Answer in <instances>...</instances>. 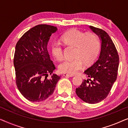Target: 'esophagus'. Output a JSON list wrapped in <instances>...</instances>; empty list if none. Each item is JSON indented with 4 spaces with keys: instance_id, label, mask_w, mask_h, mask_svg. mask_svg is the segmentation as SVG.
Here are the masks:
<instances>
[{
    "instance_id": "obj_1",
    "label": "esophagus",
    "mask_w": 128,
    "mask_h": 128,
    "mask_svg": "<svg viewBox=\"0 0 128 128\" xmlns=\"http://www.w3.org/2000/svg\"><path fill=\"white\" fill-rule=\"evenodd\" d=\"M64 76L65 77H73L74 76V74H68V73H64Z\"/></svg>"
}]
</instances>
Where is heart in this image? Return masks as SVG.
I'll return each mask as SVG.
<instances>
[{"label":"heart","mask_w":128,"mask_h":128,"mask_svg":"<svg viewBox=\"0 0 128 128\" xmlns=\"http://www.w3.org/2000/svg\"><path fill=\"white\" fill-rule=\"evenodd\" d=\"M62 40L64 45L74 47V58L65 59L59 64V70L63 73L74 74L82 69L83 62L90 64L98 54L100 42L98 36L94 33L85 34L78 30L73 29L64 33ZM52 53L56 60H62L64 58L62 44L59 42L53 43Z\"/></svg>","instance_id":"heart-1"}]
</instances>
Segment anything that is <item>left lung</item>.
I'll return each mask as SVG.
<instances>
[{"mask_svg":"<svg viewBox=\"0 0 128 128\" xmlns=\"http://www.w3.org/2000/svg\"><path fill=\"white\" fill-rule=\"evenodd\" d=\"M101 41V52L98 60L84 73L88 76L76 89L77 96L88 104H96L106 98L116 79L119 55L114 44L106 31L90 26Z\"/></svg>","mask_w":128,"mask_h":128,"instance_id":"1","label":"left lung"}]
</instances>
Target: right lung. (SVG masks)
<instances>
[{"label":"right lung","mask_w":128,"mask_h":128,"mask_svg":"<svg viewBox=\"0 0 128 128\" xmlns=\"http://www.w3.org/2000/svg\"><path fill=\"white\" fill-rule=\"evenodd\" d=\"M56 27L40 24L29 30L16 45L14 66L16 82L21 94L29 101L40 102L51 96L60 76L53 74L55 67L47 45Z\"/></svg>","instance_id":"right-lung-1"}]
</instances>
